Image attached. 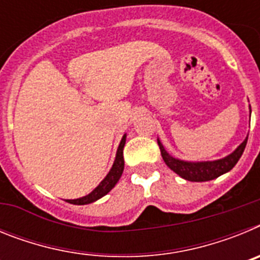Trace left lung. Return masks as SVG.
<instances>
[{
  "instance_id": "obj_1",
  "label": "left lung",
  "mask_w": 260,
  "mask_h": 260,
  "mask_svg": "<svg viewBox=\"0 0 260 260\" xmlns=\"http://www.w3.org/2000/svg\"><path fill=\"white\" fill-rule=\"evenodd\" d=\"M250 116H251V108H250ZM247 137L233 152L222 158L212 160V161H186V160H181V158L173 157L171 153L168 152L158 138L157 143L160 147V151H161L162 160L174 173L182 177L183 180L191 181V182H204V181L215 180L221 174L228 173L231 169H233V167L237 164L243 151H245Z\"/></svg>"
}]
</instances>
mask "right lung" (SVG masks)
<instances>
[{
    "label": "right lung",
    "instance_id": "1",
    "mask_svg": "<svg viewBox=\"0 0 260 260\" xmlns=\"http://www.w3.org/2000/svg\"><path fill=\"white\" fill-rule=\"evenodd\" d=\"M126 143V134L123 135L121 142H119V146L117 148L116 158H114V162L110 168L109 173L105 176L104 180L96 186L92 191L89 192L86 197H82V198L78 199H66V202L71 204H78V206H83V204H89L93 203V202L99 201L100 198H103L104 195H107L110 190L113 189L116 183L118 182L121 176H122L123 168H125V161H123V147Z\"/></svg>",
    "mask_w": 260,
    "mask_h": 260
}]
</instances>
